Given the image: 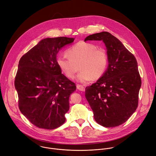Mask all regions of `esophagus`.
Returning <instances> with one entry per match:
<instances>
[{
  "instance_id": "esophagus-1",
  "label": "esophagus",
  "mask_w": 156,
  "mask_h": 156,
  "mask_svg": "<svg viewBox=\"0 0 156 156\" xmlns=\"http://www.w3.org/2000/svg\"><path fill=\"white\" fill-rule=\"evenodd\" d=\"M76 87H77V89H78L79 90H81V91H84V90H85L84 86H82V85H80V84H77V85H76Z\"/></svg>"
}]
</instances>
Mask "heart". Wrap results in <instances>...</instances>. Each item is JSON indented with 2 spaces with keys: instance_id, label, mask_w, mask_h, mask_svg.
I'll use <instances>...</instances> for the list:
<instances>
[{
  "instance_id": "heart-1",
  "label": "heart",
  "mask_w": 156,
  "mask_h": 156,
  "mask_svg": "<svg viewBox=\"0 0 156 156\" xmlns=\"http://www.w3.org/2000/svg\"><path fill=\"white\" fill-rule=\"evenodd\" d=\"M67 55L58 56L56 62L64 75L70 79L75 77L78 70L80 72L76 80L81 83H87L92 80L100 79L105 73L108 65L107 51L97 48L92 43L79 41L67 51Z\"/></svg>"
}]
</instances>
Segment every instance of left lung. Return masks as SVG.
<instances>
[{"mask_svg": "<svg viewBox=\"0 0 156 156\" xmlns=\"http://www.w3.org/2000/svg\"><path fill=\"white\" fill-rule=\"evenodd\" d=\"M101 40L108 56L107 69L96 83L85 89V96L95 121L105 127L122 124L135 112L141 80L136 58L120 40L108 32L87 36Z\"/></svg>", "mask_w": 156, "mask_h": 156, "instance_id": "left-lung-1", "label": "left lung"}]
</instances>
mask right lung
Here are the masks:
<instances>
[{
  "label": "right lung",
  "mask_w": 156,
  "mask_h": 156,
  "mask_svg": "<svg viewBox=\"0 0 156 156\" xmlns=\"http://www.w3.org/2000/svg\"><path fill=\"white\" fill-rule=\"evenodd\" d=\"M74 38H46L24 55L15 79L22 114L38 128L53 130L66 121L69 97L75 84L62 74L56 62L59 51Z\"/></svg>",
  "instance_id": "obj_1"
}]
</instances>
